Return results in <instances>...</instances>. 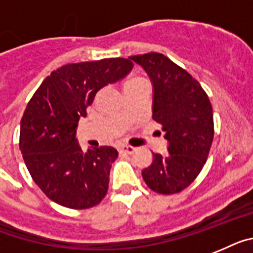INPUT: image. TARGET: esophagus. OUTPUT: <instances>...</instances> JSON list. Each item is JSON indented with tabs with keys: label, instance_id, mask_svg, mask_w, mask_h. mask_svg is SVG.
I'll use <instances>...</instances> for the list:
<instances>
[{
	"label": "esophagus",
	"instance_id": "1",
	"mask_svg": "<svg viewBox=\"0 0 253 253\" xmlns=\"http://www.w3.org/2000/svg\"><path fill=\"white\" fill-rule=\"evenodd\" d=\"M135 148L130 145H121L120 146V153H125V154H132L135 152Z\"/></svg>",
	"mask_w": 253,
	"mask_h": 253
}]
</instances>
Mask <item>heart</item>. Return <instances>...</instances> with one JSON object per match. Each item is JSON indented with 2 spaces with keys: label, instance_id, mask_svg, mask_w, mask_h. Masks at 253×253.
Listing matches in <instances>:
<instances>
[{
  "label": "heart",
  "instance_id": "1",
  "mask_svg": "<svg viewBox=\"0 0 253 253\" xmlns=\"http://www.w3.org/2000/svg\"><path fill=\"white\" fill-rule=\"evenodd\" d=\"M143 82H146L145 80H143V78H133V80H131V81H128V82H127L126 84V86L127 84H143Z\"/></svg>",
  "mask_w": 253,
  "mask_h": 253
}]
</instances>
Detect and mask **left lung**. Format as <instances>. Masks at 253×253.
<instances>
[{"label": "left lung", "mask_w": 253, "mask_h": 253, "mask_svg": "<svg viewBox=\"0 0 253 253\" xmlns=\"http://www.w3.org/2000/svg\"><path fill=\"white\" fill-rule=\"evenodd\" d=\"M149 76L153 120L162 126L169 154L153 153L141 171L144 181L159 194L188 188L205 166L213 140V113L198 81L159 52L130 56Z\"/></svg>", "instance_id": "left-lung-1"}]
</instances>
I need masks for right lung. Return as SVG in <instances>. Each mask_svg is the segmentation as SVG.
Returning a JSON list of instances; mask_svg holds the SVG:
<instances>
[{"instance_id":"obj_1","label":"right lung","mask_w":253,"mask_h":253,"mask_svg":"<svg viewBox=\"0 0 253 253\" xmlns=\"http://www.w3.org/2000/svg\"><path fill=\"white\" fill-rule=\"evenodd\" d=\"M128 59L67 64L46 77L20 121V150L32 179L51 201L84 210L101 202L118 152L112 146L84 152L76 137L78 121L95 95L125 78Z\"/></svg>"}]
</instances>
